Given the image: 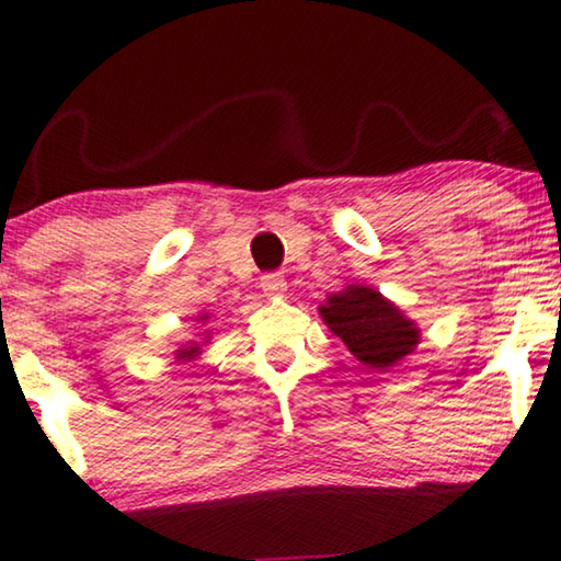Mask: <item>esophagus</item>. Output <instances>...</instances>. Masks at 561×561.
<instances>
[{"instance_id":"esophagus-1","label":"esophagus","mask_w":561,"mask_h":561,"mask_svg":"<svg viewBox=\"0 0 561 561\" xmlns=\"http://www.w3.org/2000/svg\"><path fill=\"white\" fill-rule=\"evenodd\" d=\"M261 289L266 297H285L287 279L282 274H264L261 276Z\"/></svg>"}]
</instances>
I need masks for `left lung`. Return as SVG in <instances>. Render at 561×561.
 <instances>
[{
	"mask_svg": "<svg viewBox=\"0 0 561 561\" xmlns=\"http://www.w3.org/2000/svg\"><path fill=\"white\" fill-rule=\"evenodd\" d=\"M328 331L375 371L398 367L421 343V328L398 305L369 285H346L318 308Z\"/></svg>",
	"mask_w": 561,
	"mask_h": 561,
	"instance_id": "obj_1",
	"label": "left lung"
}]
</instances>
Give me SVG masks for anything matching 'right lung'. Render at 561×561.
I'll list each match as a JSON object with an SVG mask.
<instances>
[{
	"instance_id": "add662e5",
	"label": "right lung",
	"mask_w": 561,
	"mask_h": 561,
	"mask_svg": "<svg viewBox=\"0 0 561 561\" xmlns=\"http://www.w3.org/2000/svg\"><path fill=\"white\" fill-rule=\"evenodd\" d=\"M199 323H207V320H210V312H199ZM207 343H210V333H203V341H186V343H182V346H179L176 351H174V356H176V362H197V356H203V346H207Z\"/></svg>"
}]
</instances>
